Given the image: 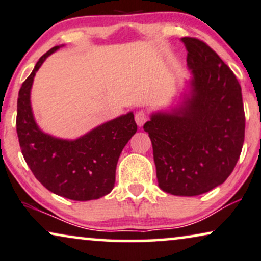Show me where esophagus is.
<instances>
[{
    "label": "esophagus",
    "instance_id": "obj_1",
    "mask_svg": "<svg viewBox=\"0 0 261 261\" xmlns=\"http://www.w3.org/2000/svg\"><path fill=\"white\" fill-rule=\"evenodd\" d=\"M147 119H148V117H147L146 112L138 111L137 113L135 114V120H136V124H137L140 127L143 126L144 123H146V121H147Z\"/></svg>",
    "mask_w": 261,
    "mask_h": 261
}]
</instances>
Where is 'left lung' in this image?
Instances as JSON below:
<instances>
[{"label": "left lung", "mask_w": 261, "mask_h": 261, "mask_svg": "<svg viewBox=\"0 0 261 261\" xmlns=\"http://www.w3.org/2000/svg\"><path fill=\"white\" fill-rule=\"evenodd\" d=\"M191 77L177 100L151 112L158 183L171 195L196 196L226 180L245 140L242 92L235 74L206 43L183 37Z\"/></svg>", "instance_id": "8db88e82"}]
</instances>
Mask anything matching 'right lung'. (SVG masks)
<instances>
[{
  "mask_svg": "<svg viewBox=\"0 0 261 261\" xmlns=\"http://www.w3.org/2000/svg\"><path fill=\"white\" fill-rule=\"evenodd\" d=\"M64 45L45 53L22 83L16 133L26 164L49 191L74 201L97 200L113 189L118 159L137 125L133 112H127L74 140L55 137L39 128L31 106L35 75L47 58Z\"/></svg>",
  "mask_w": 261,
  "mask_h": 261,
  "instance_id": "obj_1",
  "label": "right lung"
}]
</instances>
